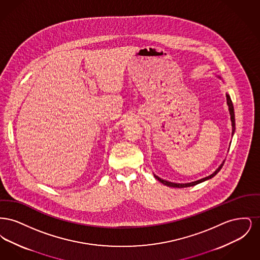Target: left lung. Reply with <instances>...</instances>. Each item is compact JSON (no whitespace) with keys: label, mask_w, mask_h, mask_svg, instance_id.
Returning a JSON list of instances; mask_svg holds the SVG:
<instances>
[{"label":"left lung","mask_w":260,"mask_h":260,"mask_svg":"<svg viewBox=\"0 0 260 260\" xmlns=\"http://www.w3.org/2000/svg\"><path fill=\"white\" fill-rule=\"evenodd\" d=\"M217 78H219L220 80H222V78L220 76H216ZM226 100H227V105H228V110L230 113V120H231V123H232V136H234V133H235L236 124H235V112H234V106H233V103H232V100L231 98L228 93H226ZM231 144V142H230ZM224 161L225 160L221 162V165L215 170V172L211 173L209 176L207 177H204V178H201L199 180L196 181H192V182H189V183H174V182H171V181H168V180H165V179H161L159 176H157L156 174H154L155 178L158 179L160 182H161L162 184L165 185L169 186V187H173V188H184V187H190V186L197 185L199 183H202L206 180H209L210 178H212L214 175H216L217 173H219V171L222 169L223 165H224Z\"/></svg>","instance_id":"left-lung-1"}]
</instances>
